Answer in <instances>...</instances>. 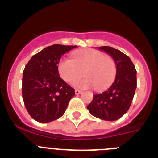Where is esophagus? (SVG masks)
Returning a JSON list of instances; mask_svg holds the SVG:
<instances>
[{
	"label": "esophagus",
	"instance_id": "1",
	"mask_svg": "<svg viewBox=\"0 0 158 158\" xmlns=\"http://www.w3.org/2000/svg\"><path fill=\"white\" fill-rule=\"evenodd\" d=\"M81 93V90H79V89H75V94L76 95H79Z\"/></svg>",
	"mask_w": 158,
	"mask_h": 158
}]
</instances>
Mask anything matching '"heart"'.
I'll use <instances>...</instances> for the list:
<instances>
[{
	"instance_id": "b5f03b06",
	"label": "heart",
	"mask_w": 158,
	"mask_h": 158,
	"mask_svg": "<svg viewBox=\"0 0 158 158\" xmlns=\"http://www.w3.org/2000/svg\"><path fill=\"white\" fill-rule=\"evenodd\" d=\"M60 77L69 84L76 81L83 74L85 77L76 83L81 88H91L102 90L109 86L115 79L116 65L111 57L100 51L85 49L75 51L72 59L63 58L58 65Z\"/></svg>"
}]
</instances>
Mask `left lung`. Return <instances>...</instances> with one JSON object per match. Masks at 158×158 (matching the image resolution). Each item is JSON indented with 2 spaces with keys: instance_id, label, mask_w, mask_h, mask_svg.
<instances>
[{
  "instance_id": "left-lung-1",
  "label": "left lung",
  "mask_w": 158,
  "mask_h": 158,
  "mask_svg": "<svg viewBox=\"0 0 158 158\" xmlns=\"http://www.w3.org/2000/svg\"><path fill=\"white\" fill-rule=\"evenodd\" d=\"M110 54L116 65V77L109 89L93 95V101L87 106L93 116L103 120L115 121L129 110L137 87L136 69L131 58L111 47H100Z\"/></svg>"
}]
</instances>
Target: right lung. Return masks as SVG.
<instances>
[{
    "mask_svg": "<svg viewBox=\"0 0 158 158\" xmlns=\"http://www.w3.org/2000/svg\"><path fill=\"white\" fill-rule=\"evenodd\" d=\"M77 46L54 44L32 56L25 65L22 96L29 115L40 123L62 117L74 89L60 77L58 65L63 54Z\"/></svg>",
    "mask_w": 158,
    "mask_h": 158,
    "instance_id": "obj_1",
    "label": "right lung"
}]
</instances>
